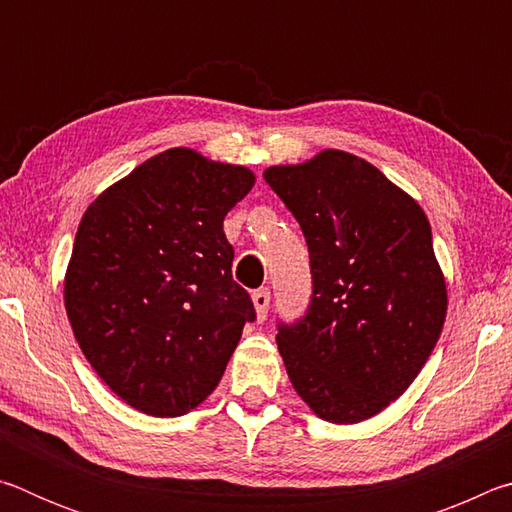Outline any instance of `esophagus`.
Segmentation results:
<instances>
[{"instance_id":"obj_1","label":"esophagus","mask_w":512,"mask_h":512,"mask_svg":"<svg viewBox=\"0 0 512 512\" xmlns=\"http://www.w3.org/2000/svg\"><path fill=\"white\" fill-rule=\"evenodd\" d=\"M253 305H255L257 320H264L268 316V305H271V291L268 289L253 291Z\"/></svg>"}]
</instances>
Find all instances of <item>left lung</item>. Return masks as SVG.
I'll return each mask as SVG.
<instances>
[{
  "instance_id": "8db88e82",
  "label": "left lung",
  "mask_w": 512,
  "mask_h": 512,
  "mask_svg": "<svg viewBox=\"0 0 512 512\" xmlns=\"http://www.w3.org/2000/svg\"><path fill=\"white\" fill-rule=\"evenodd\" d=\"M264 180L305 232L309 309L277 350L318 418L357 424L413 384L443 332L447 284L422 207L357 155L325 149Z\"/></svg>"
}]
</instances>
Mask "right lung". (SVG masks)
Here are the masks:
<instances>
[{
    "instance_id": "1",
    "label": "right lung",
    "mask_w": 512,
    "mask_h": 512,
    "mask_svg": "<svg viewBox=\"0 0 512 512\" xmlns=\"http://www.w3.org/2000/svg\"><path fill=\"white\" fill-rule=\"evenodd\" d=\"M255 185L241 164L178 146L153 155L85 210L65 273V311L85 359L128 406L196 409L248 320L223 219Z\"/></svg>"
}]
</instances>
